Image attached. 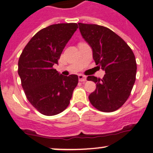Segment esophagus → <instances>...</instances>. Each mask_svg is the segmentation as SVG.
I'll use <instances>...</instances> for the list:
<instances>
[{
	"label": "esophagus",
	"instance_id": "34e87169",
	"mask_svg": "<svg viewBox=\"0 0 153 153\" xmlns=\"http://www.w3.org/2000/svg\"><path fill=\"white\" fill-rule=\"evenodd\" d=\"M78 79H79V81L83 82L86 80V77L83 75H78Z\"/></svg>",
	"mask_w": 153,
	"mask_h": 153
}]
</instances>
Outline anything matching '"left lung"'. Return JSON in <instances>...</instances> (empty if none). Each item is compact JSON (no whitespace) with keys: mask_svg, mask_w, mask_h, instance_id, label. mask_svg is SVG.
I'll list each match as a JSON object with an SVG mask.
<instances>
[{"mask_svg":"<svg viewBox=\"0 0 153 153\" xmlns=\"http://www.w3.org/2000/svg\"><path fill=\"white\" fill-rule=\"evenodd\" d=\"M78 25L82 37L92 48L96 65L105 72L102 79L87 78L97 85L88 96L89 101L102 112L115 111L128 100L135 83V56L128 44L109 28L83 23Z\"/></svg>","mask_w":153,"mask_h":153,"instance_id":"left-lung-1","label":"left lung"}]
</instances>
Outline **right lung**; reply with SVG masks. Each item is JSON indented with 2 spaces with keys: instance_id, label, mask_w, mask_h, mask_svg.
I'll return each instance as SVG.
<instances>
[{
  "instance_id": "add662e5",
  "label": "right lung",
  "mask_w": 153,
  "mask_h": 153,
  "mask_svg": "<svg viewBox=\"0 0 153 153\" xmlns=\"http://www.w3.org/2000/svg\"><path fill=\"white\" fill-rule=\"evenodd\" d=\"M78 26L76 23L52 25L38 31L28 42L18 62V74L32 105L48 116L68 107L78 83L77 75L65 76L53 66Z\"/></svg>"
}]
</instances>
